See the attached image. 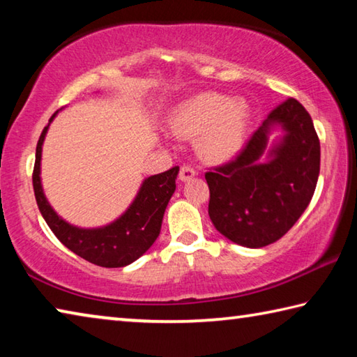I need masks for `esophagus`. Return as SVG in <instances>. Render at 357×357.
Here are the masks:
<instances>
[{
  "label": "esophagus",
  "instance_id": "esophagus-1",
  "mask_svg": "<svg viewBox=\"0 0 357 357\" xmlns=\"http://www.w3.org/2000/svg\"><path fill=\"white\" fill-rule=\"evenodd\" d=\"M195 174H197V172L193 170L190 165H183V167H181V170H179V179L181 181H189L193 176H195Z\"/></svg>",
  "mask_w": 357,
  "mask_h": 357
}]
</instances>
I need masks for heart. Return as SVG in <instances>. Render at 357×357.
<instances>
[{"label":"heart","instance_id":"obj_1","mask_svg":"<svg viewBox=\"0 0 357 357\" xmlns=\"http://www.w3.org/2000/svg\"><path fill=\"white\" fill-rule=\"evenodd\" d=\"M250 110L243 99L200 93L173 108L170 124L179 137H198V151L211 162H225L243 148Z\"/></svg>","mask_w":357,"mask_h":357}]
</instances>
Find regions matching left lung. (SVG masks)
I'll return each instance as SVG.
<instances>
[{
    "instance_id": "obj_1",
    "label": "left lung",
    "mask_w": 357,
    "mask_h": 357,
    "mask_svg": "<svg viewBox=\"0 0 357 357\" xmlns=\"http://www.w3.org/2000/svg\"><path fill=\"white\" fill-rule=\"evenodd\" d=\"M277 127L284 135L268 150V135ZM318 174L319 140L313 121L298 100L288 99L268 114L231 162L204 174L211 222L243 247L273 244L309 206Z\"/></svg>"
}]
</instances>
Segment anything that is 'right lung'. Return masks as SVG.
Returning a JSON list of instances; mask_svg holds the SVG:
<instances>
[{
	"label": "right lung",
	"instance_id": "1",
	"mask_svg": "<svg viewBox=\"0 0 357 357\" xmlns=\"http://www.w3.org/2000/svg\"><path fill=\"white\" fill-rule=\"evenodd\" d=\"M58 112L53 113L36 146L33 187L42 217L55 233V236L69 250L86 261L102 266V268H123L134 263L159 236L167 204L176 190L179 167H173L164 173L144 179L130 206L108 225L99 228L70 225L50 206L40 183L42 144H44L48 126L55 119Z\"/></svg>",
	"mask_w": 357,
	"mask_h": 357
}]
</instances>
